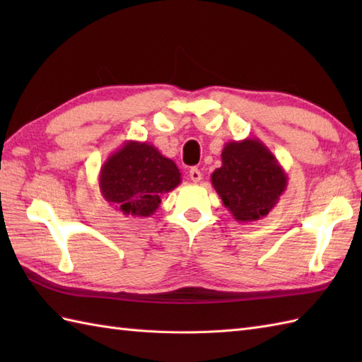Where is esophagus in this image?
<instances>
[{"label":"esophagus","instance_id":"obj_1","mask_svg":"<svg viewBox=\"0 0 362 362\" xmlns=\"http://www.w3.org/2000/svg\"><path fill=\"white\" fill-rule=\"evenodd\" d=\"M189 179L193 180V182H201V179H202V173H201V169H197V168H191L189 169Z\"/></svg>","mask_w":362,"mask_h":362}]
</instances>
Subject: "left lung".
Returning a JSON list of instances; mask_svg holds the SVG:
<instances>
[{"instance_id":"1","label":"left lung","mask_w":362,"mask_h":362,"mask_svg":"<svg viewBox=\"0 0 362 362\" xmlns=\"http://www.w3.org/2000/svg\"><path fill=\"white\" fill-rule=\"evenodd\" d=\"M222 166L211 174L213 188L238 222L267 216L288 187V175L258 138L228 141L221 153Z\"/></svg>"}]
</instances>
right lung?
<instances>
[{
    "label": "right lung",
    "instance_id": "obj_1",
    "mask_svg": "<svg viewBox=\"0 0 362 362\" xmlns=\"http://www.w3.org/2000/svg\"><path fill=\"white\" fill-rule=\"evenodd\" d=\"M171 158L146 141H126L110 153L99 171L101 194L122 214L149 218L161 196L180 185L182 177Z\"/></svg>",
    "mask_w": 362,
    "mask_h": 362
}]
</instances>
